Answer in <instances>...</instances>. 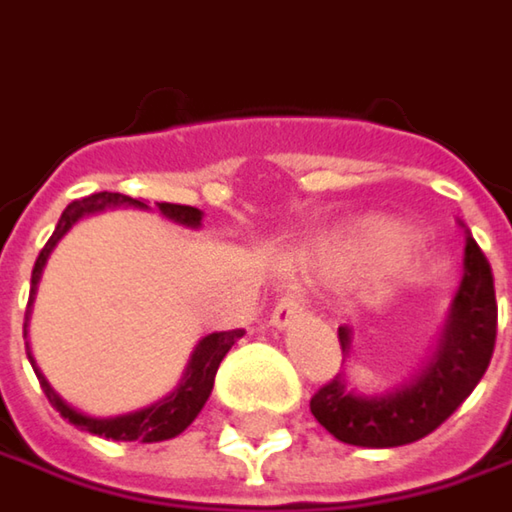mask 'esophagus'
<instances>
[{
  "label": "esophagus",
  "instance_id": "obj_1",
  "mask_svg": "<svg viewBox=\"0 0 512 512\" xmlns=\"http://www.w3.org/2000/svg\"><path fill=\"white\" fill-rule=\"evenodd\" d=\"M302 313H304V296H299V293H287V296H281V299H278L275 310H272V316H269V322H272V328L284 331V328H290Z\"/></svg>",
  "mask_w": 512,
  "mask_h": 512
}]
</instances>
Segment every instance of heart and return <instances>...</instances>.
<instances>
[{
  "instance_id": "b5f03b06",
  "label": "heart",
  "mask_w": 512,
  "mask_h": 512,
  "mask_svg": "<svg viewBox=\"0 0 512 512\" xmlns=\"http://www.w3.org/2000/svg\"><path fill=\"white\" fill-rule=\"evenodd\" d=\"M410 240H413V234L404 225L372 219V222L357 225L351 234L343 237L340 255H346L349 260H375V257H384L410 246Z\"/></svg>"
}]
</instances>
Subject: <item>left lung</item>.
I'll return each instance as SVG.
<instances>
[{"mask_svg": "<svg viewBox=\"0 0 512 512\" xmlns=\"http://www.w3.org/2000/svg\"><path fill=\"white\" fill-rule=\"evenodd\" d=\"M498 304L492 269L472 237H466L463 281L451 299L437 346L425 363L387 393H357L340 372L310 398L316 422L340 442L360 448H395L422 440L478 387L495 349ZM343 363L351 357V328L340 325Z\"/></svg>", "mask_w": 512, "mask_h": 512, "instance_id": "left-lung-1", "label": "left lung"}]
</instances>
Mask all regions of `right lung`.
<instances>
[{"label":"right lung","mask_w":512,"mask_h":512,"mask_svg":"<svg viewBox=\"0 0 512 512\" xmlns=\"http://www.w3.org/2000/svg\"><path fill=\"white\" fill-rule=\"evenodd\" d=\"M122 205H128V208H149V205H143V202H137V199H131V196H122V193H93V196H87V199H78V202L67 205V210H64L61 219H58L55 234L49 237V243L43 246V252H40L37 263H34L28 307L34 302V296H37V284H40L43 266H46V260L52 255V249L58 246V240L70 231L81 216H90V213H99V210L105 208H122ZM158 210H161L166 219H172V222H178V225H187V228H199V225H202V216H205L199 208H190V205H169V202H158ZM25 328H28V313H25ZM240 337H243L240 328H237V331H213L208 337H202L199 346L190 354V363H187V369H184V375H181V384H178L172 393L163 395L161 401H155V404H149V407L134 410V413L105 416V419H102V416H87V413H81V410H75L72 404H67L61 395L52 390V384H49L46 375L40 372V366H37V360L31 357V351H28V360H31V366H34V375H37L43 393L52 401V407H55L64 419H70L75 428H81V431H87V434H96V437H105V440L161 442L172 440V437H178L181 431H187V425L202 413L205 401L210 398V390H213L216 369H219L222 357L231 351V346H234Z\"/></svg>","instance_id":"add662e5"}]
</instances>
